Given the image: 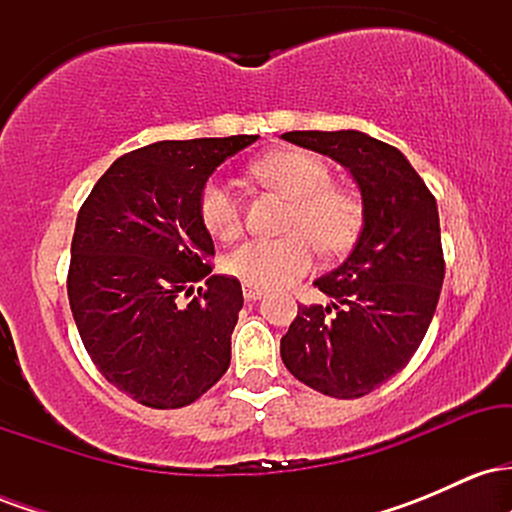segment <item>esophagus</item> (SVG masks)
I'll use <instances>...</instances> for the list:
<instances>
[{
  "mask_svg": "<svg viewBox=\"0 0 512 512\" xmlns=\"http://www.w3.org/2000/svg\"><path fill=\"white\" fill-rule=\"evenodd\" d=\"M243 296H245V301H260V298L264 296V291L260 289V286L243 284Z\"/></svg>",
  "mask_w": 512,
  "mask_h": 512,
  "instance_id": "obj_1",
  "label": "esophagus"
}]
</instances>
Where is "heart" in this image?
Returning a JSON list of instances; mask_svg holds the SVG:
<instances>
[{
  "label": "heart",
  "mask_w": 512,
  "mask_h": 512,
  "mask_svg": "<svg viewBox=\"0 0 512 512\" xmlns=\"http://www.w3.org/2000/svg\"><path fill=\"white\" fill-rule=\"evenodd\" d=\"M252 178L293 199L289 236L250 238L226 255L223 267L240 281L262 289L289 286L313 267L317 246L344 250L358 231V204L332 187L330 168L305 151H276L250 166ZM199 216L214 238L231 240L240 231V199L228 182L209 180L199 195Z\"/></svg>",
  "instance_id": "1"
}]
</instances>
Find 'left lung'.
I'll list each match as a JSON object with an SVG mask.
<instances>
[{"instance_id": "left-lung-1", "label": "left lung", "mask_w": 512, "mask_h": 512, "mask_svg": "<svg viewBox=\"0 0 512 512\" xmlns=\"http://www.w3.org/2000/svg\"><path fill=\"white\" fill-rule=\"evenodd\" d=\"M281 139L342 163L363 204L354 250L315 281L332 303L298 305L281 361L322 395L363 397L407 366L436 313L445 276L436 197L402 151L358 129Z\"/></svg>"}]
</instances>
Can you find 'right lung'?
Segmentation results:
<instances>
[{
	"label": "right lung",
	"instance_id": "1",
	"mask_svg": "<svg viewBox=\"0 0 512 512\" xmlns=\"http://www.w3.org/2000/svg\"><path fill=\"white\" fill-rule=\"evenodd\" d=\"M255 142L236 134L129 151L76 216L67 276L76 330L103 378L144 407L192 404L231 363L243 289L211 274L199 195L226 158Z\"/></svg>",
	"mask_w": 512,
	"mask_h": 512
}]
</instances>
